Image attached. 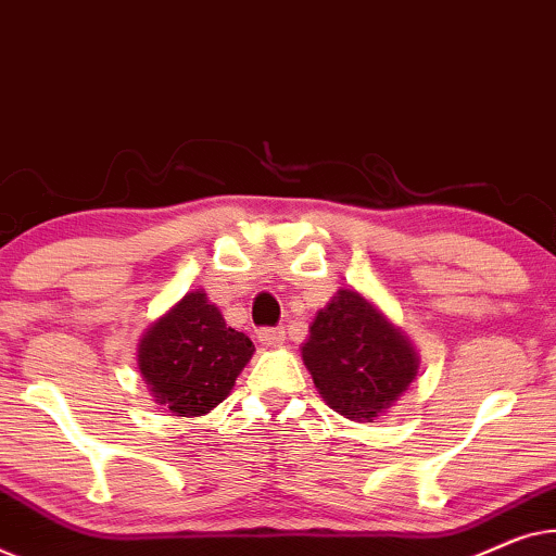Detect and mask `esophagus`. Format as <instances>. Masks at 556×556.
Segmentation results:
<instances>
[{"label":"esophagus","instance_id":"obj_1","mask_svg":"<svg viewBox=\"0 0 556 556\" xmlns=\"http://www.w3.org/2000/svg\"><path fill=\"white\" fill-rule=\"evenodd\" d=\"M256 338H260L262 345L277 348L285 342V330H281V327H262V330L256 332Z\"/></svg>","mask_w":556,"mask_h":556}]
</instances>
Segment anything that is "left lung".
<instances>
[{
	"instance_id": "1",
	"label": "left lung",
	"mask_w": 556,
	"mask_h": 556,
	"mask_svg": "<svg viewBox=\"0 0 556 556\" xmlns=\"http://www.w3.org/2000/svg\"><path fill=\"white\" fill-rule=\"evenodd\" d=\"M302 357L327 405L359 424L386 413L418 370L408 340L353 289L317 312Z\"/></svg>"
}]
</instances>
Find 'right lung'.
<instances>
[{"mask_svg":"<svg viewBox=\"0 0 556 556\" xmlns=\"http://www.w3.org/2000/svg\"><path fill=\"white\" fill-rule=\"evenodd\" d=\"M252 355V340L226 327L206 294L191 292L146 332L138 365L155 401L189 418L216 408Z\"/></svg>","mask_w":556,"mask_h":556,"instance_id":"obj_1","label":"right lung"}]
</instances>
